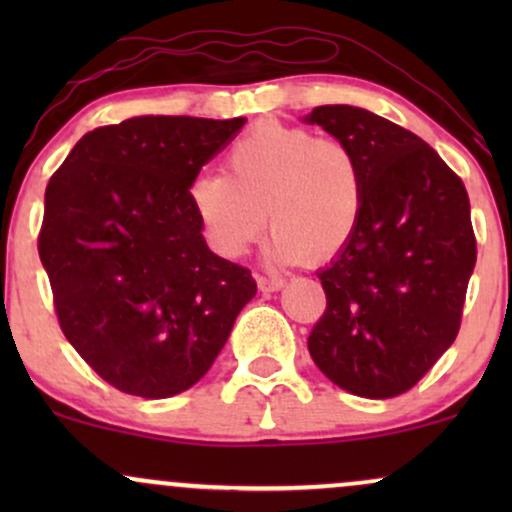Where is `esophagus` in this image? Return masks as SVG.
<instances>
[{
    "mask_svg": "<svg viewBox=\"0 0 512 512\" xmlns=\"http://www.w3.org/2000/svg\"><path fill=\"white\" fill-rule=\"evenodd\" d=\"M284 284L286 281L281 279V276H257V286H260V291H267V293H272V291H279V289H284Z\"/></svg>",
    "mask_w": 512,
    "mask_h": 512,
    "instance_id": "1",
    "label": "esophagus"
}]
</instances>
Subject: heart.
<instances>
[{"label":"heart","mask_w":512,"mask_h":512,"mask_svg":"<svg viewBox=\"0 0 512 512\" xmlns=\"http://www.w3.org/2000/svg\"><path fill=\"white\" fill-rule=\"evenodd\" d=\"M223 170L190 185L199 228L223 257L243 255L269 221V260L325 262L349 245L361 223L363 168L337 137L257 122L228 146Z\"/></svg>","instance_id":"heart-1"}]
</instances>
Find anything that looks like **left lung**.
<instances>
[{"instance_id": "8db88e82", "label": "left lung", "mask_w": 512, "mask_h": 512, "mask_svg": "<svg viewBox=\"0 0 512 512\" xmlns=\"http://www.w3.org/2000/svg\"><path fill=\"white\" fill-rule=\"evenodd\" d=\"M354 149L363 214L317 279L327 308L308 337L315 366L351 395L407 392L455 342L477 262L464 182L424 139L354 105L310 113Z\"/></svg>"}]
</instances>
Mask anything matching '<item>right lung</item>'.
Instances as JSON below:
<instances>
[{
    "label": "right lung",
    "mask_w": 512,
    "mask_h": 512,
    "mask_svg": "<svg viewBox=\"0 0 512 512\" xmlns=\"http://www.w3.org/2000/svg\"><path fill=\"white\" fill-rule=\"evenodd\" d=\"M243 125L144 115L96 127L48 182L38 255L57 322L120 392L195 385L257 293L248 267L207 248L190 204L192 180Z\"/></svg>",
    "instance_id": "add662e5"
}]
</instances>
